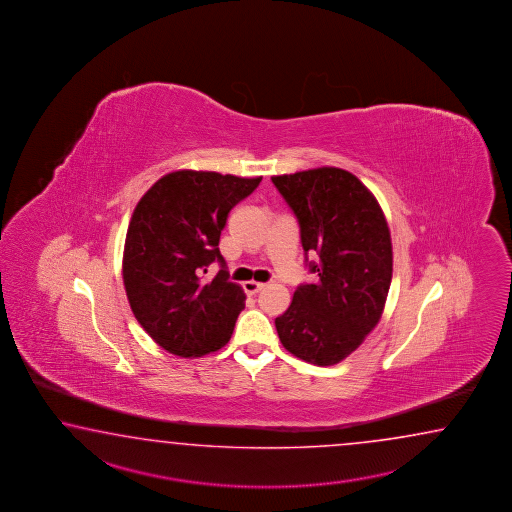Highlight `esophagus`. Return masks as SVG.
<instances>
[{
    "instance_id": "esophagus-1",
    "label": "esophagus",
    "mask_w": 512,
    "mask_h": 512,
    "mask_svg": "<svg viewBox=\"0 0 512 512\" xmlns=\"http://www.w3.org/2000/svg\"><path fill=\"white\" fill-rule=\"evenodd\" d=\"M265 287V283L261 282H245L243 283V289H245V293L247 294H256L260 293L261 289Z\"/></svg>"
}]
</instances>
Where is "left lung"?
Returning a JSON list of instances; mask_svg holds the SVG:
<instances>
[{"instance_id": "obj_1", "label": "left lung", "mask_w": 512, "mask_h": 512, "mask_svg": "<svg viewBox=\"0 0 512 512\" xmlns=\"http://www.w3.org/2000/svg\"><path fill=\"white\" fill-rule=\"evenodd\" d=\"M272 183L300 225L315 283L274 320L283 348L316 366L346 359L377 326L392 283V238L377 199L346 170L324 166ZM319 256L309 262L308 252Z\"/></svg>"}]
</instances>
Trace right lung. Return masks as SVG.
<instances>
[{"label": "right lung", "instance_id": "add662e5", "mask_svg": "<svg viewBox=\"0 0 512 512\" xmlns=\"http://www.w3.org/2000/svg\"><path fill=\"white\" fill-rule=\"evenodd\" d=\"M261 177L179 170L164 175L133 210L124 243L122 278L131 311L161 348L201 357L223 348L245 307L229 280L219 236L232 208ZM222 265L205 283L210 262Z\"/></svg>", "mask_w": 512, "mask_h": 512}]
</instances>
